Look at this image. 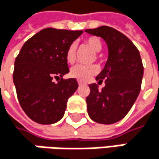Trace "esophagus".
<instances>
[{
    "instance_id": "1",
    "label": "esophagus",
    "mask_w": 159,
    "mask_h": 159,
    "mask_svg": "<svg viewBox=\"0 0 159 159\" xmlns=\"http://www.w3.org/2000/svg\"><path fill=\"white\" fill-rule=\"evenodd\" d=\"M78 84H79V85H84L85 84L83 83V82H81V81H78Z\"/></svg>"
}]
</instances>
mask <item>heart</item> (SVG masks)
<instances>
[{
  "label": "heart",
  "mask_w": 159,
  "mask_h": 159,
  "mask_svg": "<svg viewBox=\"0 0 159 159\" xmlns=\"http://www.w3.org/2000/svg\"><path fill=\"white\" fill-rule=\"evenodd\" d=\"M85 45H87L91 49L94 51H100L102 48V43L100 39L97 37H88L84 39ZM75 45L72 44L69 46V48L66 50V61L69 63H73L75 59ZM99 69L97 65H83V64H77L74 66L70 71V75L73 78L79 80V81H87L94 75H96L98 73Z\"/></svg>",
  "instance_id": "1"
}]
</instances>
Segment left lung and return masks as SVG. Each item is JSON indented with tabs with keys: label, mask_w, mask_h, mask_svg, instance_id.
I'll list each match as a JSON object with an SVG mask.
<instances>
[{
	"label": "left lung",
	"mask_w": 159,
	"mask_h": 159,
	"mask_svg": "<svg viewBox=\"0 0 159 159\" xmlns=\"http://www.w3.org/2000/svg\"><path fill=\"white\" fill-rule=\"evenodd\" d=\"M85 32L102 38L109 48L105 67L96 77L98 84L105 82V86L98 90L97 84H89L87 112L96 122L115 123L127 115L140 93L143 75L142 59L134 44L112 27L103 25Z\"/></svg>",
	"instance_id": "left-lung-1"
}]
</instances>
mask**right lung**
Here are the masks:
<instances>
[{
	"mask_svg": "<svg viewBox=\"0 0 159 159\" xmlns=\"http://www.w3.org/2000/svg\"><path fill=\"white\" fill-rule=\"evenodd\" d=\"M82 33L48 27L23 45L13 79L20 106L32 120L52 124L63 117L68 98L78 87L76 79L62 78L69 73L66 50Z\"/></svg>",
	"mask_w": 159,
	"mask_h": 159,
	"instance_id": "obj_1",
	"label": "right lung"
}]
</instances>
